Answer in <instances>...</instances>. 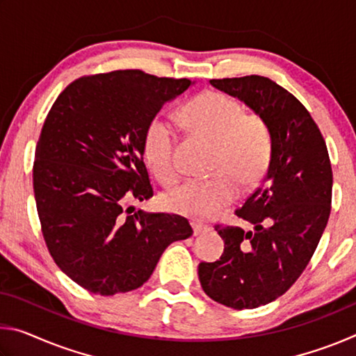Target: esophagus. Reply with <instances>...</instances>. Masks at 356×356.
<instances>
[{
	"instance_id": "34e87169",
	"label": "esophagus",
	"mask_w": 356,
	"mask_h": 356,
	"mask_svg": "<svg viewBox=\"0 0 356 356\" xmlns=\"http://www.w3.org/2000/svg\"><path fill=\"white\" fill-rule=\"evenodd\" d=\"M191 227H193V234H195V236H200V234L209 231V226L204 225V222H201V221H191Z\"/></svg>"
}]
</instances>
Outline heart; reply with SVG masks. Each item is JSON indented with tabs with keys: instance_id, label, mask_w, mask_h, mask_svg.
Returning a JSON list of instances; mask_svg holds the SVG:
<instances>
[{
	"instance_id": "heart-1",
	"label": "heart",
	"mask_w": 356,
	"mask_h": 356,
	"mask_svg": "<svg viewBox=\"0 0 356 356\" xmlns=\"http://www.w3.org/2000/svg\"><path fill=\"white\" fill-rule=\"evenodd\" d=\"M193 134L213 143L210 171L213 176L188 180L165 197L174 213L210 220L236 201L238 185L257 184L272 159V134L257 114H245L242 105L221 92H204L179 111ZM143 155L150 171L165 185L179 180L174 160V131L163 119L154 118L143 135Z\"/></svg>"
}]
</instances>
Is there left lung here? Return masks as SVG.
I'll return each instance as SVG.
<instances>
[{"instance_id": "left-lung-1", "label": "left lung", "mask_w": 356, "mask_h": 356, "mask_svg": "<svg viewBox=\"0 0 356 356\" xmlns=\"http://www.w3.org/2000/svg\"><path fill=\"white\" fill-rule=\"evenodd\" d=\"M210 84L245 102L272 134L262 185L236 210L252 229L215 226L225 252L197 267L202 291L216 303L252 309L287 292L309 264L328 222L333 172L314 119L284 88L259 75Z\"/></svg>"}]
</instances>
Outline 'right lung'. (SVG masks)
Segmentation results:
<instances>
[{
    "label": "right lung",
    "instance_id": "right-lung-1",
    "mask_svg": "<svg viewBox=\"0 0 356 356\" xmlns=\"http://www.w3.org/2000/svg\"><path fill=\"white\" fill-rule=\"evenodd\" d=\"M191 84L114 70L72 81L48 111L33 166L35 206L53 261L86 291H135L168 245L193 234L184 216L129 206L154 196L144 130Z\"/></svg>",
    "mask_w": 356,
    "mask_h": 356
}]
</instances>
